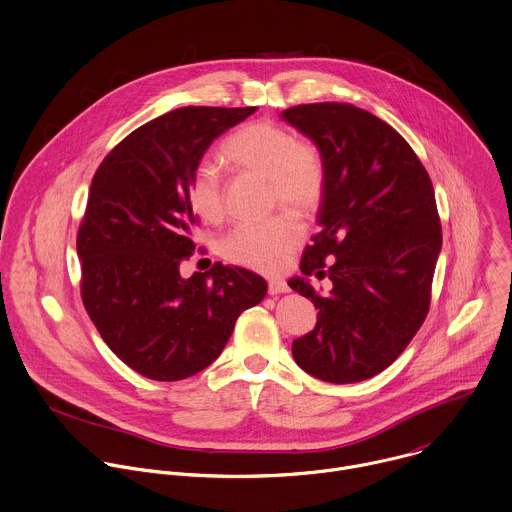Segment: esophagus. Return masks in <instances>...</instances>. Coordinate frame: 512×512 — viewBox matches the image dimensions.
<instances>
[{
  "instance_id": "obj_1",
  "label": "esophagus",
  "mask_w": 512,
  "mask_h": 512,
  "mask_svg": "<svg viewBox=\"0 0 512 512\" xmlns=\"http://www.w3.org/2000/svg\"><path fill=\"white\" fill-rule=\"evenodd\" d=\"M268 292H270L272 296H276V294H286V292H290V288H288V284H286L284 280L272 278V280L268 282Z\"/></svg>"
}]
</instances>
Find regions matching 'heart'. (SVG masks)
I'll return each instance as SVG.
<instances>
[{"label":"heart","instance_id":"heart-1","mask_svg":"<svg viewBox=\"0 0 512 512\" xmlns=\"http://www.w3.org/2000/svg\"><path fill=\"white\" fill-rule=\"evenodd\" d=\"M224 158L240 172L270 180L272 202L298 216L314 212L326 186L320 150L276 122H252L236 130L222 144ZM190 204L206 222L224 216V182L216 166L204 162L190 182ZM302 226L290 214L262 224H240L222 240L226 260L256 272H278L296 244Z\"/></svg>","mask_w":512,"mask_h":512}]
</instances>
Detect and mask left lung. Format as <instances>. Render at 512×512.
I'll return each mask as SVG.
<instances>
[{"mask_svg": "<svg viewBox=\"0 0 512 512\" xmlns=\"http://www.w3.org/2000/svg\"><path fill=\"white\" fill-rule=\"evenodd\" d=\"M280 118L316 144L326 168L320 232L304 250V276L288 282L318 320L292 356L324 382H360L388 368L428 314L442 246L432 182L408 142L356 106L302 104ZM312 273L333 280L326 297Z\"/></svg>", "mask_w": 512, "mask_h": 512, "instance_id": "obj_1", "label": "left lung"}]
</instances>
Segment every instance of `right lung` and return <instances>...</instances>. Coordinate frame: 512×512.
<instances>
[{"label": "right lung", "instance_id": "right-lung-1", "mask_svg": "<svg viewBox=\"0 0 512 512\" xmlns=\"http://www.w3.org/2000/svg\"><path fill=\"white\" fill-rule=\"evenodd\" d=\"M256 108L188 106L126 136L100 164L78 232L82 300L110 350L138 374L174 382L210 366L266 280L214 264L180 274L198 218L190 182L210 144Z\"/></svg>", "mask_w": 512, "mask_h": 512}]
</instances>
